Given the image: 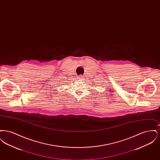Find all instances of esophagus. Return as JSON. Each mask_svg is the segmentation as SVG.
I'll return each instance as SVG.
<instances>
[{
	"instance_id": "1",
	"label": "esophagus",
	"mask_w": 160,
	"mask_h": 160,
	"mask_svg": "<svg viewBox=\"0 0 160 160\" xmlns=\"http://www.w3.org/2000/svg\"><path fill=\"white\" fill-rule=\"evenodd\" d=\"M82 76H78V78H77L82 80Z\"/></svg>"
}]
</instances>
